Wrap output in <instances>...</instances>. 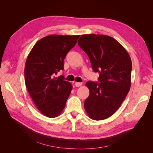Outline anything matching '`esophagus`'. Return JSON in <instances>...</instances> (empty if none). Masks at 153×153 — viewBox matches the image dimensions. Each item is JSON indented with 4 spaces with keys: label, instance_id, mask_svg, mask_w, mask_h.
Masks as SVG:
<instances>
[{
    "label": "esophagus",
    "instance_id": "obj_1",
    "mask_svg": "<svg viewBox=\"0 0 153 153\" xmlns=\"http://www.w3.org/2000/svg\"><path fill=\"white\" fill-rule=\"evenodd\" d=\"M82 85V83H80V82H75V85L76 87H80Z\"/></svg>",
    "mask_w": 153,
    "mask_h": 153
}]
</instances>
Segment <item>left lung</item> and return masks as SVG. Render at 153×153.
I'll list each match as a JSON object with an SVG mask.
<instances>
[{
	"instance_id": "left-lung-1",
	"label": "left lung",
	"mask_w": 153,
	"mask_h": 153,
	"mask_svg": "<svg viewBox=\"0 0 153 153\" xmlns=\"http://www.w3.org/2000/svg\"><path fill=\"white\" fill-rule=\"evenodd\" d=\"M78 45L87 54L93 71L100 74V83H86L89 96L85 110L92 119H105L116 112L130 89V56L117 41L106 35L84 34Z\"/></svg>"
}]
</instances>
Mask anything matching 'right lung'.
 I'll return each mask as SVG.
<instances>
[{
    "label": "right lung",
    "mask_w": 153,
    "mask_h": 153,
    "mask_svg": "<svg viewBox=\"0 0 153 153\" xmlns=\"http://www.w3.org/2000/svg\"><path fill=\"white\" fill-rule=\"evenodd\" d=\"M79 37L57 34L44 37L34 45L27 58L24 69L27 89L37 108L48 117L61 114L73 89L63 76L55 75L64 69V59Z\"/></svg>",
    "instance_id": "1"
}]
</instances>
